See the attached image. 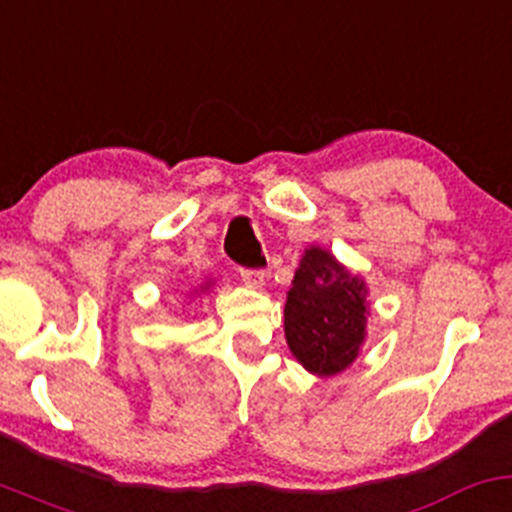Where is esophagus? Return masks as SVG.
Here are the masks:
<instances>
[{"mask_svg":"<svg viewBox=\"0 0 512 512\" xmlns=\"http://www.w3.org/2000/svg\"><path fill=\"white\" fill-rule=\"evenodd\" d=\"M239 276H241V280H244V285H249V288H254V290H261L263 285H266V278H268L263 271H251V268H241Z\"/></svg>","mask_w":512,"mask_h":512,"instance_id":"esophagus-1","label":"esophagus"}]
</instances>
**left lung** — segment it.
Returning <instances> with one entry per match:
<instances>
[{"label":"left lung","instance_id":"left-lung-1","mask_svg":"<svg viewBox=\"0 0 512 512\" xmlns=\"http://www.w3.org/2000/svg\"><path fill=\"white\" fill-rule=\"evenodd\" d=\"M371 315L364 276L324 246H307L285 300V342L305 371L332 378L359 359Z\"/></svg>","mask_w":512,"mask_h":512}]
</instances>
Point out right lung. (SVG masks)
<instances>
[{
    "instance_id": "1",
    "label": "right lung",
    "mask_w": 512,
    "mask_h": 512,
    "mask_svg": "<svg viewBox=\"0 0 512 512\" xmlns=\"http://www.w3.org/2000/svg\"><path fill=\"white\" fill-rule=\"evenodd\" d=\"M214 285V280L212 278H205L202 280L200 285H197V288H192L190 293H188V300H192V298H197V295H205V293H210V288Z\"/></svg>"
}]
</instances>
